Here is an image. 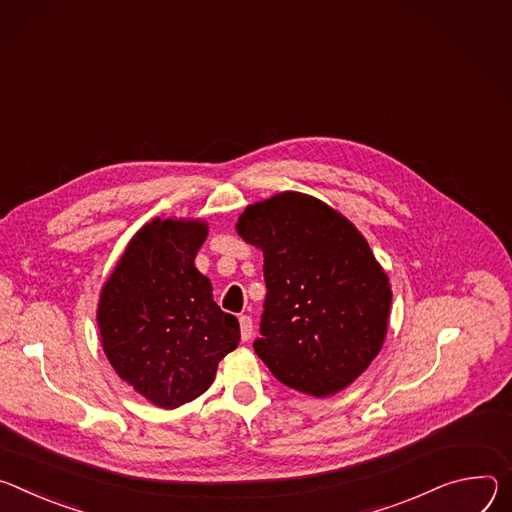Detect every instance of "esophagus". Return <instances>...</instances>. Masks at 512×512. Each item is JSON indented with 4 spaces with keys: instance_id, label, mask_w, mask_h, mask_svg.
I'll return each mask as SVG.
<instances>
[{
    "instance_id": "obj_1",
    "label": "esophagus",
    "mask_w": 512,
    "mask_h": 512,
    "mask_svg": "<svg viewBox=\"0 0 512 512\" xmlns=\"http://www.w3.org/2000/svg\"><path fill=\"white\" fill-rule=\"evenodd\" d=\"M254 333V323L250 315H240V335H242V342H248Z\"/></svg>"
}]
</instances>
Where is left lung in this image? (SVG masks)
Returning a JSON list of instances; mask_svg holds the SVG:
<instances>
[{
	"label": "left lung",
	"mask_w": 512,
	"mask_h": 512,
	"mask_svg": "<svg viewBox=\"0 0 512 512\" xmlns=\"http://www.w3.org/2000/svg\"><path fill=\"white\" fill-rule=\"evenodd\" d=\"M238 232L264 252L258 358L276 380L313 396L352 384L382 348L392 301L368 242L303 193L250 205Z\"/></svg>",
	"instance_id": "left-lung-1"
}]
</instances>
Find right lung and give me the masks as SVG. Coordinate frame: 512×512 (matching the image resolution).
<instances>
[{"label":"right lung","mask_w":512,"mask_h":512,"mask_svg":"<svg viewBox=\"0 0 512 512\" xmlns=\"http://www.w3.org/2000/svg\"><path fill=\"white\" fill-rule=\"evenodd\" d=\"M201 221L154 219L132 238L105 282L97 323L107 360L156 407L203 394L221 358L238 348L240 323L213 301L193 260Z\"/></svg>","instance_id":"add662e5"}]
</instances>
